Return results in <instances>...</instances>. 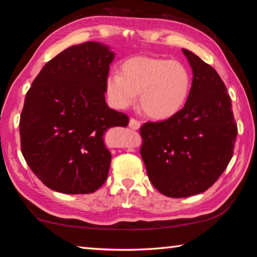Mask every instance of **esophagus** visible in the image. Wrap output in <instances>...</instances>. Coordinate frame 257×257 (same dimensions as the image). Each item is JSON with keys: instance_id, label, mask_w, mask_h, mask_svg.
Returning a JSON list of instances; mask_svg holds the SVG:
<instances>
[{"instance_id": "obj_1", "label": "esophagus", "mask_w": 257, "mask_h": 257, "mask_svg": "<svg viewBox=\"0 0 257 257\" xmlns=\"http://www.w3.org/2000/svg\"><path fill=\"white\" fill-rule=\"evenodd\" d=\"M129 127L133 130H137V129H139V127H141V122H139L138 120L132 118L129 120Z\"/></svg>"}]
</instances>
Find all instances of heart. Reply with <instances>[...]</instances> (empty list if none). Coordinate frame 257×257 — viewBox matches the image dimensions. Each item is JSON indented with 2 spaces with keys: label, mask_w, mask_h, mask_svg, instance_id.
<instances>
[{
  "label": "heart",
  "mask_w": 257,
  "mask_h": 257,
  "mask_svg": "<svg viewBox=\"0 0 257 257\" xmlns=\"http://www.w3.org/2000/svg\"><path fill=\"white\" fill-rule=\"evenodd\" d=\"M105 88L114 107H129L139 94L142 110L151 118L162 120L184 107L191 89V76L178 61L135 56L123 62L121 75L106 78Z\"/></svg>",
  "instance_id": "heart-1"
}]
</instances>
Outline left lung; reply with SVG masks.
Wrapping results in <instances>:
<instances>
[{"label":"left lung","mask_w":257,"mask_h":257,"mask_svg":"<svg viewBox=\"0 0 257 257\" xmlns=\"http://www.w3.org/2000/svg\"><path fill=\"white\" fill-rule=\"evenodd\" d=\"M182 52L193 69L185 106L171 118L139 129L149 179L173 198L204 193L219 179L232 158L238 133L231 98L215 69L193 52Z\"/></svg>","instance_id":"obj_1"}]
</instances>
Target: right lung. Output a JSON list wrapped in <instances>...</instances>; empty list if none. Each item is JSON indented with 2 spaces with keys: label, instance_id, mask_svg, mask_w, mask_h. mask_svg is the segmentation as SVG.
<instances>
[{
  "label": "right lung",
  "instance_id": "1",
  "mask_svg": "<svg viewBox=\"0 0 257 257\" xmlns=\"http://www.w3.org/2000/svg\"><path fill=\"white\" fill-rule=\"evenodd\" d=\"M114 54L97 42L61 52L33 81L20 115L21 153L46 187L63 194L94 193L107 179L111 153L104 134L125 127L128 115L105 102Z\"/></svg>",
  "mask_w": 257,
  "mask_h": 257
}]
</instances>
